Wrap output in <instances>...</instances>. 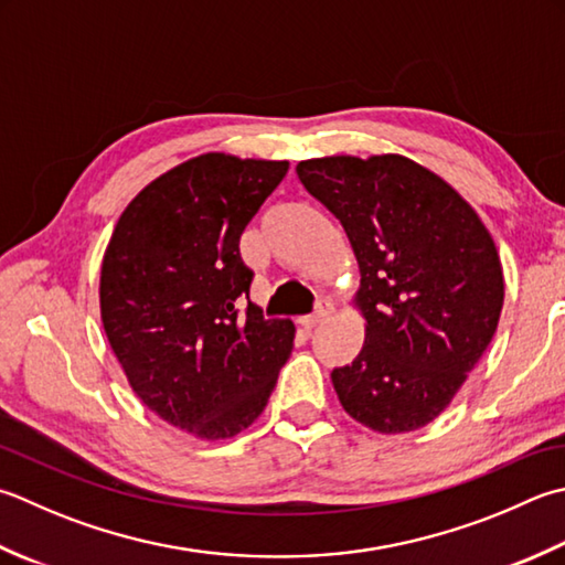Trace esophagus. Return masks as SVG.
<instances>
[{
    "instance_id": "34e87169",
    "label": "esophagus",
    "mask_w": 565,
    "mask_h": 565,
    "mask_svg": "<svg viewBox=\"0 0 565 565\" xmlns=\"http://www.w3.org/2000/svg\"><path fill=\"white\" fill-rule=\"evenodd\" d=\"M328 316H330V308H328V306H320L316 313H311V316L301 318V326H303V328H308V330H311V328H316V326L323 323V320H326Z\"/></svg>"
}]
</instances>
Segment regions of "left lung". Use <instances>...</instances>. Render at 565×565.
Masks as SVG:
<instances>
[{"instance_id":"obj_1","label":"left lung","mask_w":565,"mask_h":565,"mask_svg":"<svg viewBox=\"0 0 565 565\" xmlns=\"http://www.w3.org/2000/svg\"><path fill=\"white\" fill-rule=\"evenodd\" d=\"M296 173L340 220L360 267L364 345L330 374L338 399L377 434H412L446 412L494 338V239L456 188L402 153L308 159Z\"/></svg>"}]
</instances>
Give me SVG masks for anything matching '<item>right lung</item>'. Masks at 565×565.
<instances>
[{
	"label": "right lung",
	"instance_id": "right-lung-1",
	"mask_svg": "<svg viewBox=\"0 0 565 565\" xmlns=\"http://www.w3.org/2000/svg\"><path fill=\"white\" fill-rule=\"evenodd\" d=\"M289 161L207 151L131 198L99 269V318L143 406L201 440L257 422L294 350L291 320L247 303L239 237Z\"/></svg>",
	"mask_w": 565,
	"mask_h": 565
}]
</instances>
